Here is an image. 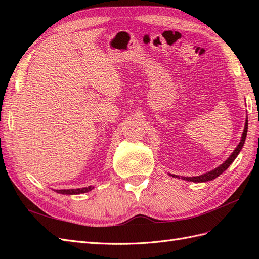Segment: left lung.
Masks as SVG:
<instances>
[{
	"label": "left lung",
	"instance_id": "1",
	"mask_svg": "<svg viewBox=\"0 0 259 259\" xmlns=\"http://www.w3.org/2000/svg\"><path fill=\"white\" fill-rule=\"evenodd\" d=\"M247 116H246V121H245V126H244V131H243V134H242V137H241V140L239 145L237 146V148L234 149V151L231 153V155L229 156L228 159H227L222 165H219L218 167L214 168L213 170L208 171V173H205L203 175H200V176H195V177H182L184 180H188V182H193V183H205V182H208V180H213L215 179L216 177H218L221 174H223L224 171L228 168L230 166V164L236 160L237 156L239 155L241 149L243 148V145H244L245 143V138H246V134H247ZM170 176L173 177H176V178H179V176L177 175H171L169 174Z\"/></svg>",
	"mask_w": 259,
	"mask_h": 259
}]
</instances>
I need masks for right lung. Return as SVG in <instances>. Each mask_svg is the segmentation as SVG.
Wrapping results in <instances>:
<instances>
[{
  "mask_svg": "<svg viewBox=\"0 0 259 259\" xmlns=\"http://www.w3.org/2000/svg\"><path fill=\"white\" fill-rule=\"evenodd\" d=\"M92 189H94V187L89 186L85 188H77V189H62V190H56L57 193H61V194H80V193H85L89 192Z\"/></svg>",
  "mask_w": 259,
  "mask_h": 259,
  "instance_id": "obj_1",
  "label": "right lung"
}]
</instances>
